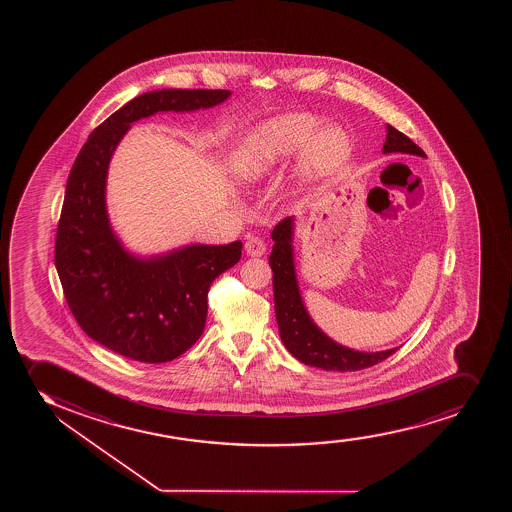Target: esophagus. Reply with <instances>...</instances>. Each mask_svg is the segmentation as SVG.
I'll list each match as a JSON object with an SVG mask.
<instances>
[{"mask_svg": "<svg viewBox=\"0 0 512 512\" xmlns=\"http://www.w3.org/2000/svg\"><path fill=\"white\" fill-rule=\"evenodd\" d=\"M244 249H246L247 256H253V258H259V256H263L266 251L265 242L261 241L259 237H247L246 244H244Z\"/></svg>", "mask_w": 512, "mask_h": 512, "instance_id": "1", "label": "esophagus"}]
</instances>
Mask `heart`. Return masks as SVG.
Returning <instances> with one entry per match:
<instances>
[{
  "label": "heart",
  "instance_id": "b5f03b06",
  "mask_svg": "<svg viewBox=\"0 0 512 512\" xmlns=\"http://www.w3.org/2000/svg\"><path fill=\"white\" fill-rule=\"evenodd\" d=\"M318 126V119L299 112L266 121L239 143L232 159L235 174L247 183L259 181L304 144L307 147L300 159V176L311 181L335 171L347 155V135L336 126L316 132Z\"/></svg>",
  "mask_w": 512,
  "mask_h": 512
}]
</instances>
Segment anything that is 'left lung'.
Here are the masks:
<instances>
[{
	"instance_id": "1",
	"label": "left lung",
	"mask_w": 512,
	"mask_h": 512,
	"mask_svg": "<svg viewBox=\"0 0 512 512\" xmlns=\"http://www.w3.org/2000/svg\"><path fill=\"white\" fill-rule=\"evenodd\" d=\"M388 135L382 152L412 153L425 157L422 148L415 145L408 136L386 126ZM275 241L270 254V266L273 271V295H275V312H277L278 331L283 345L295 359L302 364L318 367L324 371L352 372L367 369L391 357L398 348L384 352H357L352 348L338 345L324 335L307 314L306 306L300 297L299 285L295 278L294 266V218H283L271 232Z\"/></svg>"
}]
</instances>
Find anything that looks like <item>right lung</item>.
I'll use <instances>...</instances> for the list:
<instances>
[{"mask_svg": "<svg viewBox=\"0 0 512 512\" xmlns=\"http://www.w3.org/2000/svg\"><path fill=\"white\" fill-rule=\"evenodd\" d=\"M229 90L164 89L138 95L99 124L71 167L54 263L80 328L128 359L162 364L193 347L205 329L213 280L241 259L242 242L191 244L136 258L112 232L107 167L131 123L155 112L217 106Z\"/></svg>", "mask_w": 512, "mask_h": 512, "instance_id": "right-lung-1", "label": "right lung"}]
</instances>
